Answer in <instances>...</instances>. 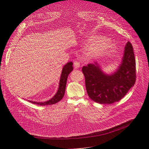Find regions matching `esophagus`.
I'll return each mask as SVG.
<instances>
[{
    "label": "esophagus",
    "instance_id": "esophagus-1",
    "mask_svg": "<svg viewBox=\"0 0 149 149\" xmlns=\"http://www.w3.org/2000/svg\"><path fill=\"white\" fill-rule=\"evenodd\" d=\"M74 66L75 69L77 68H79L80 67V61L79 60H75L74 63Z\"/></svg>",
    "mask_w": 149,
    "mask_h": 149
}]
</instances>
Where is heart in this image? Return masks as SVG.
Wrapping results in <instances>:
<instances>
[{"label":"heart","instance_id":"obj_1","mask_svg":"<svg viewBox=\"0 0 149 149\" xmlns=\"http://www.w3.org/2000/svg\"><path fill=\"white\" fill-rule=\"evenodd\" d=\"M87 42L90 46L89 53L92 57L103 56L115 47L113 42L101 37H91Z\"/></svg>","mask_w":149,"mask_h":149}]
</instances>
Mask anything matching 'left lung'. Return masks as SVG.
Returning <instances> with one entry per match:
<instances>
[{
	"mask_svg": "<svg viewBox=\"0 0 149 149\" xmlns=\"http://www.w3.org/2000/svg\"><path fill=\"white\" fill-rule=\"evenodd\" d=\"M89 98L100 104H112L120 101L134 86L136 81V61L130 42L125 46L122 61L110 75L103 72L97 62L82 68Z\"/></svg>",
	"mask_w": 149,
	"mask_h": 149,
	"instance_id": "1",
	"label": "left lung"
}]
</instances>
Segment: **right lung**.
Segmentation results:
<instances>
[{
    "mask_svg": "<svg viewBox=\"0 0 149 149\" xmlns=\"http://www.w3.org/2000/svg\"><path fill=\"white\" fill-rule=\"evenodd\" d=\"M72 65H73V63L72 61H70L69 63H67L63 66V68L62 69L61 77H60L58 91L56 93V95H55L52 98H51L48 101H45V102H37V101H29V100L28 101L33 104H36L40 106L51 105V104H54L58 103V101H60L63 98V97L65 95L67 79L70 72L72 71L73 70Z\"/></svg>",
    "mask_w": 149,
    "mask_h": 149,
    "instance_id": "add662e5",
    "label": "right lung"
}]
</instances>
